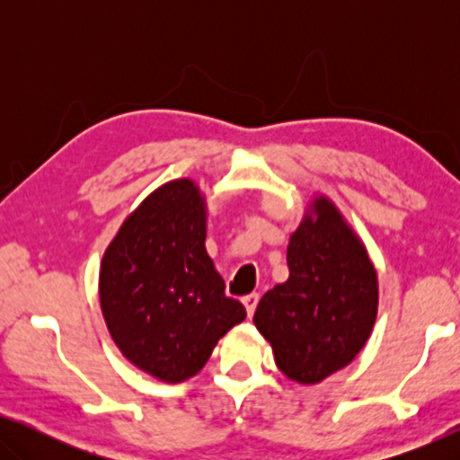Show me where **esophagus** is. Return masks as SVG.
Returning a JSON list of instances; mask_svg holds the SVG:
<instances>
[{"label":"esophagus","instance_id":"obj_1","mask_svg":"<svg viewBox=\"0 0 460 460\" xmlns=\"http://www.w3.org/2000/svg\"><path fill=\"white\" fill-rule=\"evenodd\" d=\"M257 301H260V295H257V293L244 295V297H243V304H244V307H247L249 316H253V312H255V307H257Z\"/></svg>","mask_w":460,"mask_h":460}]
</instances>
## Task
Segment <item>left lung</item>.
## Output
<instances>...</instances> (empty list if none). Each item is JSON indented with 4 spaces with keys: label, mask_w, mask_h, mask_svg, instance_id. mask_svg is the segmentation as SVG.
I'll list each match as a JSON object with an SVG mask.
<instances>
[{
    "label": "left lung",
    "mask_w": 460,
    "mask_h": 460,
    "mask_svg": "<svg viewBox=\"0 0 460 460\" xmlns=\"http://www.w3.org/2000/svg\"><path fill=\"white\" fill-rule=\"evenodd\" d=\"M288 279L263 295L253 323L276 367L314 385L348 367L379 312V276L339 207L316 194L287 247Z\"/></svg>",
    "instance_id": "left-lung-1"
}]
</instances>
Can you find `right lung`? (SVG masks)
<instances>
[{
    "label": "right lung",
    "instance_id": "add662e5",
    "mask_svg": "<svg viewBox=\"0 0 460 460\" xmlns=\"http://www.w3.org/2000/svg\"><path fill=\"white\" fill-rule=\"evenodd\" d=\"M207 200L190 178L172 180L125 217L100 263V307L112 341L163 383L190 379L247 312L226 297L205 249Z\"/></svg>",
    "mask_w": 460,
    "mask_h": 460
}]
</instances>
